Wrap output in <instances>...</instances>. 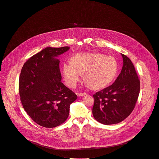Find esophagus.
Masks as SVG:
<instances>
[{
	"mask_svg": "<svg viewBox=\"0 0 159 159\" xmlns=\"http://www.w3.org/2000/svg\"><path fill=\"white\" fill-rule=\"evenodd\" d=\"M87 93H86V92H83V93H79L78 95H79V96H84V95H87Z\"/></svg>",
	"mask_w": 159,
	"mask_h": 159,
	"instance_id": "obj_1",
	"label": "esophagus"
}]
</instances>
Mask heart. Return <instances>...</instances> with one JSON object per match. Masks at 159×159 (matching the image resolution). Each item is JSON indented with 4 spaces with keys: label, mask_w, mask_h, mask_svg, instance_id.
<instances>
[{
    "label": "heart",
    "mask_w": 159,
    "mask_h": 159,
    "mask_svg": "<svg viewBox=\"0 0 159 159\" xmlns=\"http://www.w3.org/2000/svg\"><path fill=\"white\" fill-rule=\"evenodd\" d=\"M117 72V63L110 56L100 54H78L72 61L66 62L62 66V74L66 84L74 87L82 74L85 80L93 89L102 87L109 84Z\"/></svg>",
    "instance_id": "heart-1"
}]
</instances>
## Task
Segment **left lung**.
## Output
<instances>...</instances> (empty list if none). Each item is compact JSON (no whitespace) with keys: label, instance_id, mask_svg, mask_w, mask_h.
Masks as SVG:
<instances>
[{"label":"left lung","instance_id":"obj_1","mask_svg":"<svg viewBox=\"0 0 159 159\" xmlns=\"http://www.w3.org/2000/svg\"><path fill=\"white\" fill-rule=\"evenodd\" d=\"M124 64L121 72L110 86L93 94L92 114L105 125L118 124L135 108L140 92V80L132 61L121 54Z\"/></svg>","mask_w":159,"mask_h":159}]
</instances>
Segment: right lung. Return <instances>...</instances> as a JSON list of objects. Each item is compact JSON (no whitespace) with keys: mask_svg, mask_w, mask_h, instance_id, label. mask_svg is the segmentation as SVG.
<instances>
[{"mask_svg":"<svg viewBox=\"0 0 159 159\" xmlns=\"http://www.w3.org/2000/svg\"><path fill=\"white\" fill-rule=\"evenodd\" d=\"M69 47H46L32 56L21 70L19 90L22 106L37 124L53 128L68 118L77 95L64 85L56 57Z\"/></svg>","mask_w":159,"mask_h":159,"instance_id":"right-lung-1","label":"right lung"}]
</instances>
